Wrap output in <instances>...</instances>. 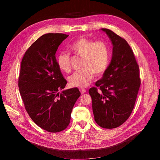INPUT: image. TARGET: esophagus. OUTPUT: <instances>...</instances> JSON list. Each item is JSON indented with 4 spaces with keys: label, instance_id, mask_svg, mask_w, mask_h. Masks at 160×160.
I'll use <instances>...</instances> for the list:
<instances>
[{
    "label": "esophagus",
    "instance_id": "esophagus-1",
    "mask_svg": "<svg viewBox=\"0 0 160 160\" xmlns=\"http://www.w3.org/2000/svg\"><path fill=\"white\" fill-rule=\"evenodd\" d=\"M79 91H80L81 94H83V93H85V92H86V90H85V89H83V88H80V89H79Z\"/></svg>",
    "mask_w": 160,
    "mask_h": 160
}]
</instances>
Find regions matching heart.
Returning a JSON list of instances; mask_svg holds the SVG:
<instances>
[{"label":"heart","instance_id":"obj_1","mask_svg":"<svg viewBox=\"0 0 160 160\" xmlns=\"http://www.w3.org/2000/svg\"><path fill=\"white\" fill-rule=\"evenodd\" d=\"M71 51L82 57V69L73 72L68 77L72 87L84 88L89 85L93 79L95 73L101 75L108 69L111 59V50L108 42L95 41L85 37H80L69 45ZM70 55L65 52L57 57L59 69L65 72L71 71Z\"/></svg>","mask_w":160,"mask_h":160}]
</instances>
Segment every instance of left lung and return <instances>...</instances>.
<instances>
[{
  "instance_id": "left-lung-1",
  "label": "left lung",
  "mask_w": 160,
  "mask_h": 160,
  "mask_svg": "<svg viewBox=\"0 0 160 160\" xmlns=\"http://www.w3.org/2000/svg\"><path fill=\"white\" fill-rule=\"evenodd\" d=\"M101 30L112 42V58L103 77L96 82V87L89 89V93L96 123L101 128L113 129L129 118L141 80L139 65L128 42L108 28Z\"/></svg>"
}]
</instances>
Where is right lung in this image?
I'll return each instance as SVG.
<instances>
[{
	"mask_svg": "<svg viewBox=\"0 0 160 160\" xmlns=\"http://www.w3.org/2000/svg\"><path fill=\"white\" fill-rule=\"evenodd\" d=\"M68 36L48 33L38 38L24 55L18 77L27 112L38 126L52 133L67 128L72 108L81 95L77 88L59 92L67 81L57 66L55 53Z\"/></svg>",
	"mask_w": 160,
	"mask_h": 160,
	"instance_id": "1",
	"label": "right lung"
}]
</instances>
